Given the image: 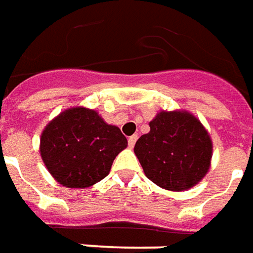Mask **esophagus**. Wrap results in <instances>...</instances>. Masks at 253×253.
<instances>
[{"mask_svg":"<svg viewBox=\"0 0 253 253\" xmlns=\"http://www.w3.org/2000/svg\"><path fill=\"white\" fill-rule=\"evenodd\" d=\"M136 140H137V135H133V136H130L129 139H128V144H129V147H130V148H132V147L135 146Z\"/></svg>","mask_w":253,"mask_h":253,"instance_id":"esophagus-1","label":"esophagus"}]
</instances>
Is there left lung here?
Here are the masks:
<instances>
[{"mask_svg":"<svg viewBox=\"0 0 253 253\" xmlns=\"http://www.w3.org/2000/svg\"><path fill=\"white\" fill-rule=\"evenodd\" d=\"M133 151L148 180L164 189L181 192L207 174L212 140L192 113L162 110L150 121V132L139 137Z\"/></svg>","mask_w":253,"mask_h":253,"instance_id":"obj_1","label":"left lung"}]
</instances>
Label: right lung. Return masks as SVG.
<instances>
[{
	"instance_id": "1",
	"label": "right lung",
	"mask_w": 253,
	"mask_h": 253,
	"mask_svg": "<svg viewBox=\"0 0 253 253\" xmlns=\"http://www.w3.org/2000/svg\"><path fill=\"white\" fill-rule=\"evenodd\" d=\"M128 146L116 125L84 106L69 107L50 121L39 151L46 169L66 188H88L103 180L113 161Z\"/></svg>"
}]
</instances>
